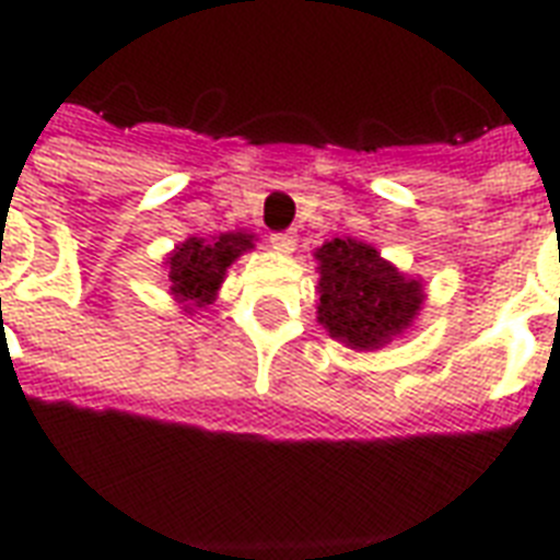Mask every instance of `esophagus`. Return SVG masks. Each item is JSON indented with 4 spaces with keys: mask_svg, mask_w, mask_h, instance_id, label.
Listing matches in <instances>:
<instances>
[{
    "mask_svg": "<svg viewBox=\"0 0 560 560\" xmlns=\"http://www.w3.org/2000/svg\"><path fill=\"white\" fill-rule=\"evenodd\" d=\"M270 246L276 253L290 255L296 249V235H293V232H276V235H270Z\"/></svg>",
    "mask_w": 560,
    "mask_h": 560,
    "instance_id": "esophagus-1",
    "label": "esophagus"
}]
</instances>
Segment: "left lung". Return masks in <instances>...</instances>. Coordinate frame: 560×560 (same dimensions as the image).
I'll return each mask as SVG.
<instances>
[{
  "instance_id": "left-lung-1",
  "label": "left lung",
  "mask_w": 560,
  "mask_h": 560,
  "mask_svg": "<svg viewBox=\"0 0 560 560\" xmlns=\"http://www.w3.org/2000/svg\"><path fill=\"white\" fill-rule=\"evenodd\" d=\"M316 323L354 351H377L416 325L427 302L424 281L400 272L372 244L331 237L316 246Z\"/></svg>"
}]
</instances>
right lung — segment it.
Masks as SVG:
<instances>
[{
	"instance_id": "add662e5",
	"label": "right lung",
	"mask_w": 560,
	"mask_h": 560,
	"mask_svg": "<svg viewBox=\"0 0 560 560\" xmlns=\"http://www.w3.org/2000/svg\"><path fill=\"white\" fill-rule=\"evenodd\" d=\"M255 249V235L249 232H220L209 237H186L165 255L168 270V293L183 314L211 305L226 279V270L244 253Z\"/></svg>"
}]
</instances>
